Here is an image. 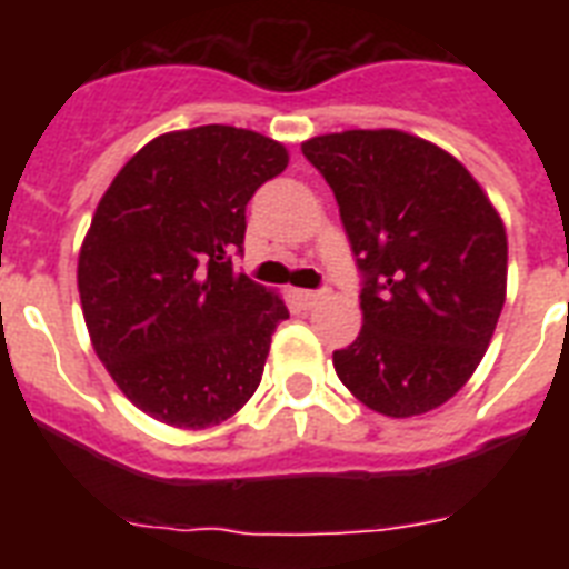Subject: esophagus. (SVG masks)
Segmentation results:
<instances>
[{
  "instance_id": "esophagus-1",
  "label": "esophagus",
  "mask_w": 569,
  "mask_h": 569,
  "mask_svg": "<svg viewBox=\"0 0 569 569\" xmlns=\"http://www.w3.org/2000/svg\"><path fill=\"white\" fill-rule=\"evenodd\" d=\"M328 295L325 292H312V289H298V301L303 303V307H319L321 301H325Z\"/></svg>"
}]
</instances>
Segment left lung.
Masks as SVG:
<instances>
[{
    "mask_svg": "<svg viewBox=\"0 0 569 569\" xmlns=\"http://www.w3.org/2000/svg\"><path fill=\"white\" fill-rule=\"evenodd\" d=\"M337 194L366 274L360 337L339 380L392 419L437 410L481 363L508 292V236L478 180L401 129H346L301 144Z\"/></svg>",
    "mask_w": 569,
    "mask_h": 569,
    "instance_id": "8db88e82",
    "label": "left lung"
}]
</instances>
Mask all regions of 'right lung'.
Segmentation results:
<instances>
[{"mask_svg": "<svg viewBox=\"0 0 569 569\" xmlns=\"http://www.w3.org/2000/svg\"><path fill=\"white\" fill-rule=\"evenodd\" d=\"M289 164L253 129H177L111 180L79 250L91 346L123 396L173 428L227 422L257 392L283 295L232 271L244 206Z\"/></svg>", "mask_w": 569, "mask_h": 569, "instance_id": "right-lung-1", "label": "right lung"}]
</instances>
